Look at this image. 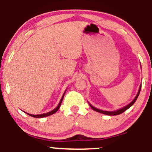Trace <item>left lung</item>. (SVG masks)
<instances>
[{
  "mask_svg": "<svg viewBox=\"0 0 152 152\" xmlns=\"http://www.w3.org/2000/svg\"><path fill=\"white\" fill-rule=\"evenodd\" d=\"M141 87H142V85H141L140 87H139V91H138V94H137V96L135 97V99H134V100L132 101V102H131L129 104V105H127V106H124V108H122V109H118V110H117V111H102V110L98 109H96V108L94 107V106H92L91 105V104H90V106H91V109H92L94 110V111H97V112L102 113V114H106V115H109V116H116V115L121 114H122V113H123V112H124L125 111H126V110L128 109L129 108H130L131 106H132L133 105V104H134V103H135V102H136V101H137V98H138V96H139V93H140Z\"/></svg>",
  "mask_w": 152,
  "mask_h": 152,
  "instance_id": "obj_1",
  "label": "left lung"
}]
</instances>
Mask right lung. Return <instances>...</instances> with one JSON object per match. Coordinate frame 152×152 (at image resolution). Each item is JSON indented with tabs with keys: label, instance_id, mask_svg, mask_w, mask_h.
Wrapping results in <instances>:
<instances>
[{
	"label": "right lung",
	"instance_id": "1",
	"mask_svg": "<svg viewBox=\"0 0 152 152\" xmlns=\"http://www.w3.org/2000/svg\"><path fill=\"white\" fill-rule=\"evenodd\" d=\"M64 94H65V93H64ZM64 96H63L62 99H61V101H60V102H59V104L58 105V106H57V107L55 109H53V111H50V112H48V113H46V114H39V115H32V114H28L29 116H32V117H35V118H42V117H46V116H50V115H52V114H55V113L56 112V111H58V110L59 109V108H60L61 104V102H62V100H63V98H64Z\"/></svg>",
	"mask_w": 152,
	"mask_h": 152
}]
</instances>
